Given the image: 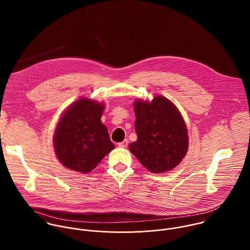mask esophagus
<instances>
[{
    "label": "esophagus",
    "instance_id": "esophagus-1",
    "mask_svg": "<svg viewBox=\"0 0 250 250\" xmlns=\"http://www.w3.org/2000/svg\"><path fill=\"white\" fill-rule=\"evenodd\" d=\"M118 146L120 148H126L128 146V140H124L123 142L118 143Z\"/></svg>",
    "mask_w": 250,
    "mask_h": 250
}]
</instances>
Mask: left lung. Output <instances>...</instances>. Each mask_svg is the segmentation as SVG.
Masks as SVG:
<instances>
[{
	"instance_id": "obj_1",
	"label": "left lung",
	"mask_w": 250,
	"mask_h": 250,
	"mask_svg": "<svg viewBox=\"0 0 250 250\" xmlns=\"http://www.w3.org/2000/svg\"><path fill=\"white\" fill-rule=\"evenodd\" d=\"M134 110L138 140L129 145L130 151L152 173L176 167L188 147L187 126L178 108L158 95L151 102L137 100Z\"/></svg>"
}]
</instances>
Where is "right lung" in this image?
Listing matches in <instances>:
<instances>
[{"label": "right lung", "mask_w": 250, "mask_h": 250, "mask_svg": "<svg viewBox=\"0 0 250 250\" xmlns=\"http://www.w3.org/2000/svg\"><path fill=\"white\" fill-rule=\"evenodd\" d=\"M104 107L83 97L63 112L53 141L56 155L66 168L88 173L114 148L101 121Z\"/></svg>", "instance_id": "1"}]
</instances>
